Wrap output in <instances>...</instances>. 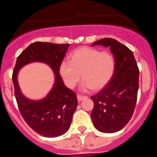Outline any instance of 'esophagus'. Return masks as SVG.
I'll use <instances>...</instances> for the list:
<instances>
[{
	"mask_svg": "<svg viewBox=\"0 0 157 157\" xmlns=\"http://www.w3.org/2000/svg\"><path fill=\"white\" fill-rule=\"evenodd\" d=\"M87 98H88V97H87V96L81 95V94H78V95L77 96L78 101H82V100H84V99H86Z\"/></svg>",
	"mask_w": 157,
	"mask_h": 157,
	"instance_id": "1",
	"label": "esophagus"
}]
</instances>
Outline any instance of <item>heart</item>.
<instances>
[{
	"mask_svg": "<svg viewBox=\"0 0 157 157\" xmlns=\"http://www.w3.org/2000/svg\"><path fill=\"white\" fill-rule=\"evenodd\" d=\"M116 60L112 53L101 52L90 47L78 48L71 56V61L63 60L59 65V74L69 88H75L81 75L84 80L81 88L86 90L93 88L101 90L113 76Z\"/></svg>",
	"mask_w": 157,
	"mask_h": 157,
	"instance_id": "heart-1",
	"label": "heart"
}]
</instances>
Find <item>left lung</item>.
<instances>
[{
    "label": "left lung",
    "instance_id": "left-lung-1",
    "mask_svg": "<svg viewBox=\"0 0 157 157\" xmlns=\"http://www.w3.org/2000/svg\"><path fill=\"white\" fill-rule=\"evenodd\" d=\"M104 45L114 55L116 67L108 85L91 97L94 126L103 133L117 132L127 124L135 109L139 87V69L132 51L113 38H103L93 46Z\"/></svg>",
    "mask_w": 157,
    "mask_h": 157
}]
</instances>
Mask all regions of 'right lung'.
Instances as JSON below:
<instances>
[{
    "label": "right lung",
    "mask_w": 157,
    "mask_h": 157,
    "mask_svg": "<svg viewBox=\"0 0 157 157\" xmlns=\"http://www.w3.org/2000/svg\"><path fill=\"white\" fill-rule=\"evenodd\" d=\"M68 46L69 44L41 41L32 43L18 56L13 70L12 82L20 114L30 128L46 138H56L68 130L78 105L75 93L65 86L59 75V65ZM31 62L47 63L55 74L52 90L41 101H31L24 97L17 85L18 70Z\"/></svg>",
    "instance_id": "right-lung-1"
}]
</instances>
